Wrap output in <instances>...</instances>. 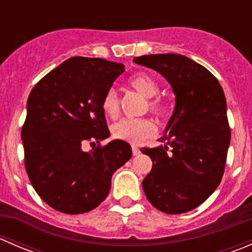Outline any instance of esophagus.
<instances>
[{
	"instance_id": "1",
	"label": "esophagus",
	"mask_w": 252,
	"mask_h": 252,
	"mask_svg": "<svg viewBox=\"0 0 252 252\" xmlns=\"http://www.w3.org/2000/svg\"><path fill=\"white\" fill-rule=\"evenodd\" d=\"M131 150H133V155H134V156H136V155L140 154V150H139L136 146H131Z\"/></svg>"
}]
</instances>
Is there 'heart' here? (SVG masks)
Segmentation results:
<instances>
[{
    "label": "heart",
    "mask_w": 252,
    "mask_h": 252,
    "mask_svg": "<svg viewBox=\"0 0 252 252\" xmlns=\"http://www.w3.org/2000/svg\"><path fill=\"white\" fill-rule=\"evenodd\" d=\"M129 85L149 98L147 108L156 117H164L168 113V103L159 96L158 83L146 73H138L129 79ZM102 110L111 119H116L119 116L121 103L119 96L114 89H108L102 97ZM156 131L154 123L149 118H126L119 121L112 126V135L114 139L123 140L130 144H140L145 139L152 136Z\"/></svg>",
    "instance_id": "heart-1"
}]
</instances>
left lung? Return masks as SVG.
Segmentation results:
<instances>
[{
  "label": "left lung",
  "instance_id": "obj_1",
  "mask_svg": "<svg viewBox=\"0 0 252 252\" xmlns=\"http://www.w3.org/2000/svg\"><path fill=\"white\" fill-rule=\"evenodd\" d=\"M134 62L157 70L175 94L164 146L141 149L152 159L142 180L145 195L164 213L189 212L208 199L224 173L230 142L224 93L210 70L185 56L146 55Z\"/></svg>",
  "mask_w": 252,
  "mask_h": 252
}]
</instances>
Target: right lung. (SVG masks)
Returning <instances> with one entry per match:
<instances>
[{"label": "right lung", "instance_id": "add662e5", "mask_svg": "<svg viewBox=\"0 0 252 252\" xmlns=\"http://www.w3.org/2000/svg\"><path fill=\"white\" fill-rule=\"evenodd\" d=\"M124 65L72 57L32 88L22 128L24 166L35 191L67 215L85 213L107 197L114 172L131 157L123 140L108 138L102 97ZM94 146L90 153L83 147Z\"/></svg>", "mask_w": 252, "mask_h": 252}]
</instances>
